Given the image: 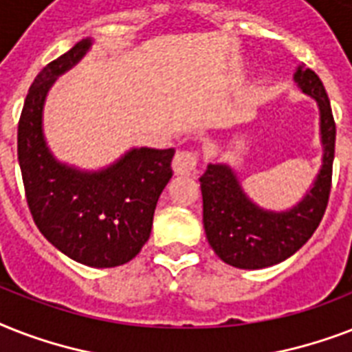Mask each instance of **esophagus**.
I'll use <instances>...</instances> for the list:
<instances>
[{"instance_id": "34e87169", "label": "esophagus", "mask_w": 352, "mask_h": 352, "mask_svg": "<svg viewBox=\"0 0 352 352\" xmlns=\"http://www.w3.org/2000/svg\"><path fill=\"white\" fill-rule=\"evenodd\" d=\"M173 171L175 175H192L195 168H197V155L193 151H179L173 157Z\"/></svg>"}]
</instances>
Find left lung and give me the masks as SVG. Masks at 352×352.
Instances as JSON below:
<instances>
[{"label": "left lung", "mask_w": 352, "mask_h": 352, "mask_svg": "<svg viewBox=\"0 0 352 352\" xmlns=\"http://www.w3.org/2000/svg\"><path fill=\"white\" fill-rule=\"evenodd\" d=\"M294 82L316 100L323 146L322 168L300 203L283 212L261 208L246 195L228 164H208L199 179L206 239L215 254L235 268L257 270L289 259L311 239L327 208L336 142L331 102L312 69L300 65Z\"/></svg>", "instance_id": "8db88e82"}]
</instances>
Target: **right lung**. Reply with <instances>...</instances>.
Listing matches in <instances>:
<instances>
[{
  "label": "right lung",
  "mask_w": 352,
  "mask_h": 352,
  "mask_svg": "<svg viewBox=\"0 0 352 352\" xmlns=\"http://www.w3.org/2000/svg\"><path fill=\"white\" fill-rule=\"evenodd\" d=\"M91 45V38L80 40L34 78L19 117L18 160L27 204L45 239L82 265L111 268L131 261L149 239L175 149L133 148L98 171L63 164L51 153L43 135L47 93Z\"/></svg>",
  "instance_id": "1"
}]
</instances>
